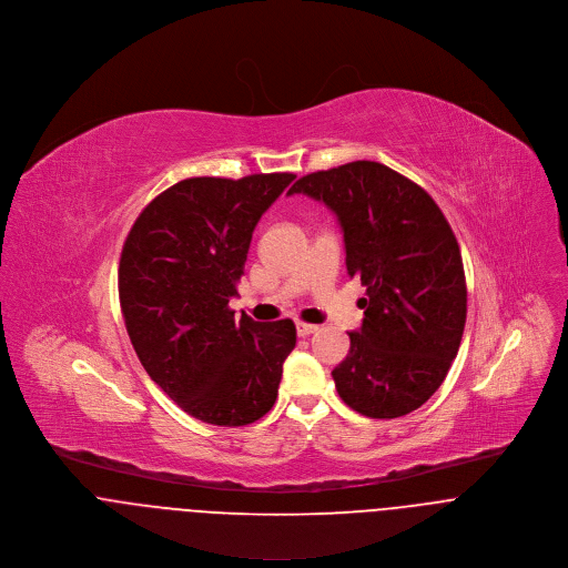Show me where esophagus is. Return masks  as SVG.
Masks as SVG:
<instances>
[{
    "instance_id": "esophagus-1",
    "label": "esophagus",
    "mask_w": 568,
    "mask_h": 568,
    "mask_svg": "<svg viewBox=\"0 0 568 568\" xmlns=\"http://www.w3.org/2000/svg\"><path fill=\"white\" fill-rule=\"evenodd\" d=\"M318 332V327L316 325H307V323H296V334L301 336V338H307V336H312V334H316Z\"/></svg>"
}]
</instances>
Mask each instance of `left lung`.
I'll return each mask as SVG.
<instances>
[{
  "instance_id": "left-lung-1",
  "label": "left lung",
  "mask_w": 568,
  "mask_h": 568,
  "mask_svg": "<svg viewBox=\"0 0 568 568\" xmlns=\"http://www.w3.org/2000/svg\"><path fill=\"white\" fill-rule=\"evenodd\" d=\"M294 193L336 213L346 272L366 285L362 327L332 371L342 402L371 419L417 410L444 384L467 316L453 227L419 184L379 162L310 173Z\"/></svg>"
}]
</instances>
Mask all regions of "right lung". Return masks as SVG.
I'll return each instance as SVG.
<instances>
[{
	"label": "right lung",
	"mask_w": 568,
	"mask_h": 568,
	"mask_svg": "<svg viewBox=\"0 0 568 568\" xmlns=\"http://www.w3.org/2000/svg\"><path fill=\"white\" fill-rule=\"evenodd\" d=\"M294 178L182 180L124 239L118 294L129 341L149 377L204 424L245 426L276 402L296 327L290 318L234 321L227 303L254 226Z\"/></svg>",
	"instance_id": "obj_1"
}]
</instances>
